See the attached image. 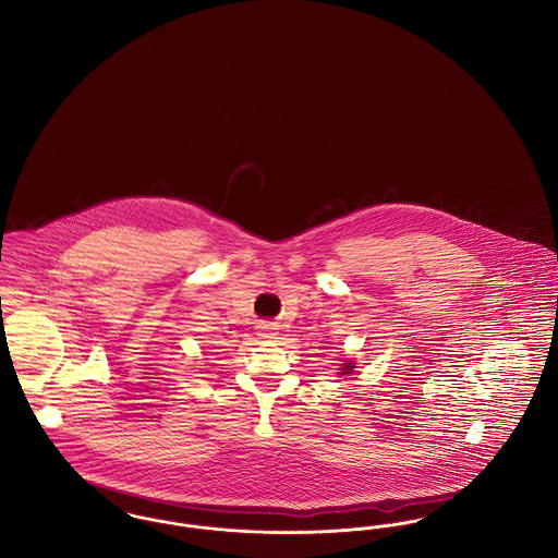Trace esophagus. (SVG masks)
<instances>
[{"label":"esophagus","instance_id":"obj_1","mask_svg":"<svg viewBox=\"0 0 558 558\" xmlns=\"http://www.w3.org/2000/svg\"><path fill=\"white\" fill-rule=\"evenodd\" d=\"M276 330H278V328H276L274 324L266 322V324L259 326V337H262V339H276V335H278Z\"/></svg>","mask_w":558,"mask_h":558}]
</instances>
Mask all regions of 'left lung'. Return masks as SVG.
Instances as JSON below:
<instances>
[{"label": "left lung", "instance_id": "1", "mask_svg": "<svg viewBox=\"0 0 558 558\" xmlns=\"http://www.w3.org/2000/svg\"><path fill=\"white\" fill-rule=\"evenodd\" d=\"M353 368H355V366H353V362H351V360H347V364H343V372H341V374H351Z\"/></svg>", "mask_w": 558, "mask_h": 558}]
</instances>
